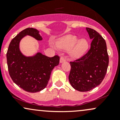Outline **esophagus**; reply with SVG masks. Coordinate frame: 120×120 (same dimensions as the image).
Listing matches in <instances>:
<instances>
[{
    "instance_id": "obj_1",
    "label": "esophagus",
    "mask_w": 120,
    "mask_h": 120,
    "mask_svg": "<svg viewBox=\"0 0 120 120\" xmlns=\"http://www.w3.org/2000/svg\"><path fill=\"white\" fill-rule=\"evenodd\" d=\"M65 61H66V60L64 57H60V63H64V62H65Z\"/></svg>"
}]
</instances>
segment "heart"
Returning <instances> with one entry per match:
<instances>
[{"mask_svg": "<svg viewBox=\"0 0 120 120\" xmlns=\"http://www.w3.org/2000/svg\"><path fill=\"white\" fill-rule=\"evenodd\" d=\"M56 45L59 49L69 50L70 56L75 59L86 53L89 49V43L85 38L79 39L77 37L69 34L59 38L56 41Z\"/></svg>", "mask_w": 120, "mask_h": 120, "instance_id": "b5f03b06", "label": "heart"}]
</instances>
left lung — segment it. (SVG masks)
I'll return each instance as SVG.
<instances>
[{
  "label": "left lung",
  "mask_w": 120,
  "mask_h": 120,
  "mask_svg": "<svg viewBox=\"0 0 120 120\" xmlns=\"http://www.w3.org/2000/svg\"><path fill=\"white\" fill-rule=\"evenodd\" d=\"M86 30L92 40L90 49L81 59L70 62L69 75L71 86L81 92L89 91L101 83L109 63L105 40L95 30L88 27Z\"/></svg>",
  "instance_id": "1"
}]
</instances>
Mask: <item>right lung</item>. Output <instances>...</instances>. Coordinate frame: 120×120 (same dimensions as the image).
I'll list each match as a JSON object with an SVG mask.
<instances>
[{
  "label": "right lung",
  "mask_w": 120,
  "mask_h": 120,
  "mask_svg": "<svg viewBox=\"0 0 120 120\" xmlns=\"http://www.w3.org/2000/svg\"><path fill=\"white\" fill-rule=\"evenodd\" d=\"M29 35L37 41L42 38L38 30L27 28L21 31L12 40L7 53L9 75L13 82L23 90L37 93L43 90L47 85L51 71L59 64L57 55L49 57L41 52L27 56L20 49V41Z\"/></svg>",
  "instance_id": "right-lung-1"
}]
</instances>
